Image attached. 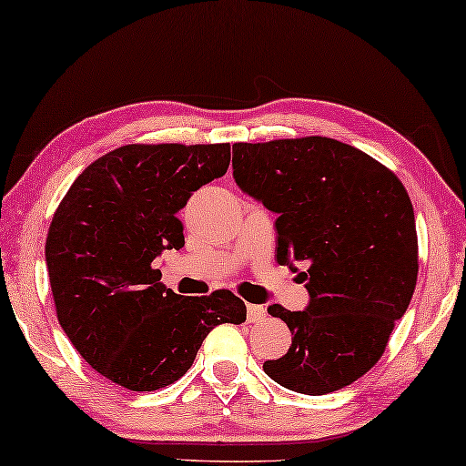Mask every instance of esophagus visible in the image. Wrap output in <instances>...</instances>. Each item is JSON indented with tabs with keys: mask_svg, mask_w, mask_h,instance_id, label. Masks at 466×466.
Here are the masks:
<instances>
[{
	"mask_svg": "<svg viewBox=\"0 0 466 466\" xmlns=\"http://www.w3.org/2000/svg\"><path fill=\"white\" fill-rule=\"evenodd\" d=\"M265 307L261 305H247V319L250 323H259L261 319H265Z\"/></svg>",
	"mask_w": 466,
	"mask_h": 466,
	"instance_id": "1",
	"label": "esophagus"
}]
</instances>
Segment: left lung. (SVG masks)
Listing matches in <instances>:
<instances>
[{"label": "left lung", "mask_w": 466, "mask_h": 466, "mask_svg": "<svg viewBox=\"0 0 466 466\" xmlns=\"http://www.w3.org/2000/svg\"><path fill=\"white\" fill-rule=\"evenodd\" d=\"M234 180L278 213V263L309 265L305 311L271 305L292 331L263 371L292 392L350 386L386 350L417 286L419 247L409 193L380 161L328 137L232 147Z\"/></svg>", "instance_id": "obj_1"}]
</instances>
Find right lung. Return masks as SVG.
Instances as JSON below:
<instances>
[{"label":"right lung","instance_id":"1","mask_svg":"<svg viewBox=\"0 0 466 466\" xmlns=\"http://www.w3.org/2000/svg\"><path fill=\"white\" fill-rule=\"evenodd\" d=\"M230 166V143L124 145L93 161L51 219L46 261L66 336L103 378L132 392L180 380L219 323H242L230 290L180 297L153 259L184 247L178 211Z\"/></svg>","mask_w":466,"mask_h":466}]
</instances>
